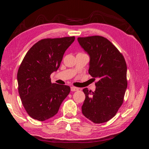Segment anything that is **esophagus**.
Returning <instances> with one entry per match:
<instances>
[{
    "mask_svg": "<svg viewBox=\"0 0 149 149\" xmlns=\"http://www.w3.org/2000/svg\"><path fill=\"white\" fill-rule=\"evenodd\" d=\"M79 90V88L75 87H71V91H76Z\"/></svg>",
    "mask_w": 149,
    "mask_h": 149,
    "instance_id": "esophagus-1",
    "label": "esophagus"
}]
</instances>
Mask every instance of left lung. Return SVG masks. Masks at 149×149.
Returning <instances> with one entry per match:
<instances>
[{
    "label": "left lung",
    "mask_w": 149,
    "mask_h": 149,
    "mask_svg": "<svg viewBox=\"0 0 149 149\" xmlns=\"http://www.w3.org/2000/svg\"><path fill=\"white\" fill-rule=\"evenodd\" d=\"M79 45L90 56L89 74L98 78L94 92L83 89L81 107L85 117L95 123L107 122L122 105L127 87V65L123 54L109 40L99 35L78 37Z\"/></svg>",
    "instance_id": "obj_1"
}]
</instances>
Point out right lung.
<instances>
[{"mask_svg":"<svg viewBox=\"0 0 149 149\" xmlns=\"http://www.w3.org/2000/svg\"><path fill=\"white\" fill-rule=\"evenodd\" d=\"M75 37L43 39L24 56L17 71L18 92L30 117L45 121L58 113L70 92L68 85L52 84L50 74L58 69L63 55Z\"/></svg>","mask_w":149,"mask_h":149,"instance_id":"1","label":"right lung"}]
</instances>
